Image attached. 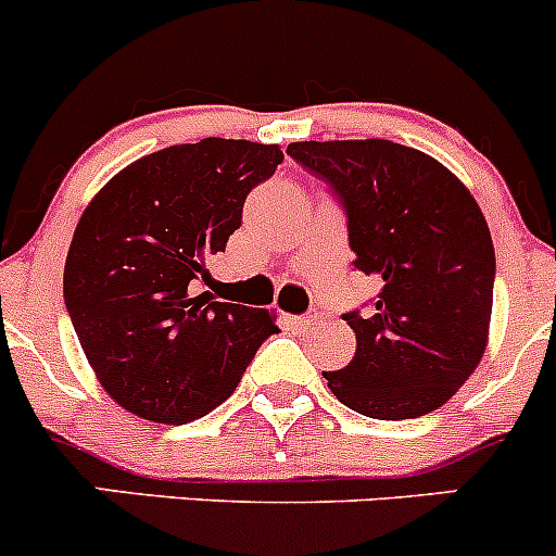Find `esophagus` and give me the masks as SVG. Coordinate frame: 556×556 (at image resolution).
<instances>
[{
  "mask_svg": "<svg viewBox=\"0 0 556 556\" xmlns=\"http://www.w3.org/2000/svg\"><path fill=\"white\" fill-rule=\"evenodd\" d=\"M314 319L317 317H304V314H285V325H288L290 330H306V328H312L314 325Z\"/></svg>",
  "mask_w": 556,
  "mask_h": 556,
  "instance_id": "esophagus-1",
  "label": "esophagus"
}]
</instances>
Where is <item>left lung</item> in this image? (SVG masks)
<instances>
[{
	"instance_id": "obj_1",
	"label": "left lung",
	"mask_w": 556,
	"mask_h": 556,
	"mask_svg": "<svg viewBox=\"0 0 556 556\" xmlns=\"http://www.w3.org/2000/svg\"><path fill=\"white\" fill-rule=\"evenodd\" d=\"M290 159L336 190L355 268L382 290L344 314L355 357L330 392L374 419L435 412L468 382L490 341L495 250L470 190L441 161L390 139L290 142Z\"/></svg>"
}]
</instances>
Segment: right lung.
Wrapping results in <instances>:
<instances>
[{
	"instance_id": "1",
	"label": "right lung",
	"mask_w": 556,
	"mask_h": 556,
	"mask_svg": "<svg viewBox=\"0 0 556 556\" xmlns=\"http://www.w3.org/2000/svg\"><path fill=\"white\" fill-rule=\"evenodd\" d=\"M279 144L206 137L121 169L72 237L64 301L106 395L137 417L185 425L220 406L277 330V314L195 293L242 226L247 193Z\"/></svg>"
}]
</instances>
